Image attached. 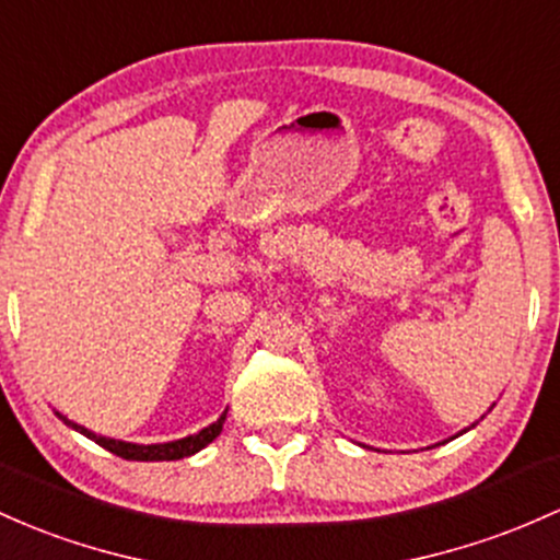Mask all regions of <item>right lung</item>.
Wrapping results in <instances>:
<instances>
[{"mask_svg": "<svg viewBox=\"0 0 560 560\" xmlns=\"http://www.w3.org/2000/svg\"><path fill=\"white\" fill-rule=\"evenodd\" d=\"M60 420L66 422V425L79 430L82 435H88V439L95 441V444H101L103 450H108L110 454H116V457L121 459H138V463H164V459H183V457H190V454H196L199 450H205L207 444H212L214 439L220 435V430H223V422H225V415H220L218 422H212L210 428L199 430L196 435H188V439H180V441H170V444H127V441H116V439H106V435H97L92 433V430L77 425V422L66 420L63 415H58Z\"/></svg>", "mask_w": 560, "mask_h": 560, "instance_id": "add662e5", "label": "right lung"}]
</instances>
